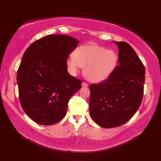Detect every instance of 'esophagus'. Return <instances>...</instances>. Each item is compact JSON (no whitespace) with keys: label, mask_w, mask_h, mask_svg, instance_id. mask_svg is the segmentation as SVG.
Here are the masks:
<instances>
[{"label":"esophagus","mask_w":161,"mask_h":161,"mask_svg":"<svg viewBox=\"0 0 161 161\" xmlns=\"http://www.w3.org/2000/svg\"><path fill=\"white\" fill-rule=\"evenodd\" d=\"M81 86H82V87H88V85L86 82H83L82 84H81Z\"/></svg>","instance_id":"esophagus-1"}]
</instances>
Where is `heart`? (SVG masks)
<instances>
[{
    "label": "heart",
    "instance_id": "b5f03b06",
    "mask_svg": "<svg viewBox=\"0 0 161 161\" xmlns=\"http://www.w3.org/2000/svg\"><path fill=\"white\" fill-rule=\"evenodd\" d=\"M118 62L115 51L94 44L81 46L67 60V66L73 74L84 67V75L92 82L107 80L114 73Z\"/></svg>",
    "mask_w": 161,
    "mask_h": 161
}]
</instances>
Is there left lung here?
<instances>
[{"label":"left lung","mask_w":161,"mask_h":161,"mask_svg":"<svg viewBox=\"0 0 161 161\" xmlns=\"http://www.w3.org/2000/svg\"><path fill=\"white\" fill-rule=\"evenodd\" d=\"M114 43L119 49V66L104 82L90 86V115L107 129L132 118L141 104L145 84V67L134 50L126 42Z\"/></svg>","instance_id":"8db88e82"}]
</instances>
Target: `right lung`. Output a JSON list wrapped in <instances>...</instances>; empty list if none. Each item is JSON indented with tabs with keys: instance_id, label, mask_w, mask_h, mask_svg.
Wrapping results in <instances>:
<instances>
[{
	"instance_id": "right-lung-1",
	"label": "right lung",
	"mask_w": 161,
	"mask_h": 161,
	"mask_svg": "<svg viewBox=\"0 0 161 161\" xmlns=\"http://www.w3.org/2000/svg\"><path fill=\"white\" fill-rule=\"evenodd\" d=\"M79 41L68 35H50L25 50L17 73L20 104L33 121L51 125L66 114L69 99L82 81L68 73L67 58Z\"/></svg>"
}]
</instances>
